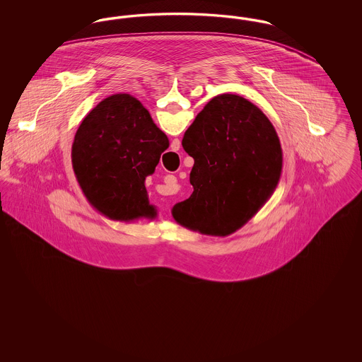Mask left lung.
<instances>
[{"mask_svg":"<svg viewBox=\"0 0 362 362\" xmlns=\"http://www.w3.org/2000/svg\"><path fill=\"white\" fill-rule=\"evenodd\" d=\"M194 158V191L173 207L177 224L211 236H228L247 224L276 191L282 148L273 123L250 100L213 98L182 139Z\"/></svg>","mask_w":362,"mask_h":362,"instance_id":"obj_1","label":"left lung"}]
</instances>
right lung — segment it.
Wrapping results in <instances>:
<instances>
[{"mask_svg": "<svg viewBox=\"0 0 362 362\" xmlns=\"http://www.w3.org/2000/svg\"><path fill=\"white\" fill-rule=\"evenodd\" d=\"M168 146V137L139 100L127 93L111 95L77 129L73 171L88 202L110 220H153L157 210L149 204L145 179Z\"/></svg>", "mask_w": 362, "mask_h": 362, "instance_id": "add662e5", "label": "right lung"}]
</instances>
